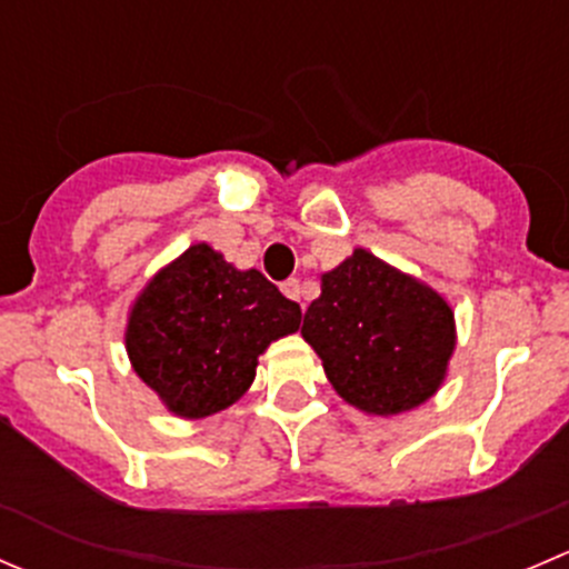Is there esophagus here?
Returning <instances> with one entry per match:
<instances>
[{
  "instance_id": "1",
  "label": "esophagus",
  "mask_w": 569,
  "mask_h": 569,
  "mask_svg": "<svg viewBox=\"0 0 569 569\" xmlns=\"http://www.w3.org/2000/svg\"><path fill=\"white\" fill-rule=\"evenodd\" d=\"M280 291H283V295L289 297V300H297V302H300V297H302L300 280H297V278H289V280H283V283H280Z\"/></svg>"
}]
</instances>
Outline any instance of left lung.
I'll use <instances>...</instances> for the list:
<instances>
[{"label":"left lung","mask_w":569,"mask_h":569,"mask_svg":"<svg viewBox=\"0 0 569 569\" xmlns=\"http://www.w3.org/2000/svg\"><path fill=\"white\" fill-rule=\"evenodd\" d=\"M302 338L343 401L371 416H396L443 382L455 352V313L438 291L358 248L321 274Z\"/></svg>","instance_id":"1"}]
</instances>
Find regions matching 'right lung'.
<instances>
[{
	"mask_svg": "<svg viewBox=\"0 0 569 569\" xmlns=\"http://www.w3.org/2000/svg\"><path fill=\"white\" fill-rule=\"evenodd\" d=\"M300 319V306L258 269L239 272L209 244H192L137 297L126 349L168 410L206 418L248 391L258 355Z\"/></svg>",
	"mask_w": 569,
	"mask_h": 569,
	"instance_id": "obj_1",
	"label": "right lung"
}]
</instances>
